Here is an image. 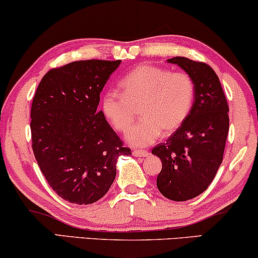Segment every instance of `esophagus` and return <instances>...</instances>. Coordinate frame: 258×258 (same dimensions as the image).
<instances>
[{"mask_svg": "<svg viewBox=\"0 0 258 258\" xmlns=\"http://www.w3.org/2000/svg\"><path fill=\"white\" fill-rule=\"evenodd\" d=\"M133 155L136 157H148L149 156V153H148V151H144V150H134Z\"/></svg>", "mask_w": 258, "mask_h": 258, "instance_id": "1", "label": "esophagus"}]
</instances>
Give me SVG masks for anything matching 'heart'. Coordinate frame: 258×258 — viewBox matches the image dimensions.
I'll return each instance as SVG.
<instances>
[{"label":"heart","mask_w":258,"mask_h":258,"mask_svg":"<svg viewBox=\"0 0 258 258\" xmlns=\"http://www.w3.org/2000/svg\"><path fill=\"white\" fill-rule=\"evenodd\" d=\"M122 93L108 91L102 100L104 115L118 132L126 133L133 122L136 108L141 107L144 119L126 135L135 147H147L175 133L191 111L195 87L186 73L142 64L119 82Z\"/></svg>","instance_id":"1"}]
</instances>
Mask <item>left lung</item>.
<instances>
[{"mask_svg": "<svg viewBox=\"0 0 258 258\" xmlns=\"http://www.w3.org/2000/svg\"><path fill=\"white\" fill-rule=\"evenodd\" d=\"M167 62L178 66L191 77L195 98L181 128L167 143L155 147L151 154L162 161L156 181L160 192L169 200L183 202L201 195L216 176L229 132V108L211 67L181 56Z\"/></svg>", "mask_w": 258, "mask_h": 258, "instance_id": "8db88e82", "label": "left lung"}]
</instances>
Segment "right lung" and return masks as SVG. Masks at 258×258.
<instances>
[{
    "instance_id": "1",
    "label": "right lung",
    "mask_w": 258,
    "mask_h": 258,
    "mask_svg": "<svg viewBox=\"0 0 258 258\" xmlns=\"http://www.w3.org/2000/svg\"><path fill=\"white\" fill-rule=\"evenodd\" d=\"M121 61L87 59L51 69L31 104L33 150L42 174L63 200L90 204L108 192L121 155H132L97 111L100 94Z\"/></svg>"
}]
</instances>
